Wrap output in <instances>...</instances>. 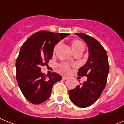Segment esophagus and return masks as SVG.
Segmentation results:
<instances>
[{"mask_svg":"<svg viewBox=\"0 0 124 124\" xmlns=\"http://www.w3.org/2000/svg\"><path fill=\"white\" fill-rule=\"evenodd\" d=\"M62 78H63V80H67V79L68 78V77H67V76H65V75H63V77H62Z\"/></svg>","mask_w":124,"mask_h":124,"instance_id":"obj_1","label":"esophagus"}]
</instances>
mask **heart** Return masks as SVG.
Listing matches in <instances>:
<instances>
[{"label":"heart","mask_w":124,"mask_h":124,"mask_svg":"<svg viewBox=\"0 0 124 124\" xmlns=\"http://www.w3.org/2000/svg\"><path fill=\"white\" fill-rule=\"evenodd\" d=\"M71 45H72V50L74 51L80 49H82L84 50V44H83L81 41L78 40H72ZM57 47L58 44H57L54 47V51H55ZM61 68L62 69V70L65 71V72H69L70 70L69 66L67 64H66V63H62L61 65Z\"/></svg>","instance_id":"obj_1"}]
</instances>
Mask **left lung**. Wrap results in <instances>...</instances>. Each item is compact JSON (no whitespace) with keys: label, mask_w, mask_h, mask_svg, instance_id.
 Listing matches in <instances>:
<instances>
[{"label":"left lung","mask_w":124,"mask_h":124,"mask_svg":"<svg viewBox=\"0 0 124 124\" xmlns=\"http://www.w3.org/2000/svg\"><path fill=\"white\" fill-rule=\"evenodd\" d=\"M84 40L89 50V57L78 72L80 77L86 76L87 80L69 91L73 104L79 107L92 105L101 96L107 82L109 70L106 50L96 39L84 33L75 34Z\"/></svg>","instance_id":"1"}]
</instances>
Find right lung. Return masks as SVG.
I'll return each mask as SVG.
<instances>
[{"mask_svg": "<svg viewBox=\"0 0 124 124\" xmlns=\"http://www.w3.org/2000/svg\"><path fill=\"white\" fill-rule=\"evenodd\" d=\"M69 35L39 31L29 37L20 48L16 63V78L22 93L32 104L47 101L54 84L62 79L61 75L55 72L46 78L40 67L47 65L52 59L56 44Z\"/></svg>", "mask_w": 124, "mask_h": 124, "instance_id": "right-lung-1", "label": "right lung"}]
</instances>
